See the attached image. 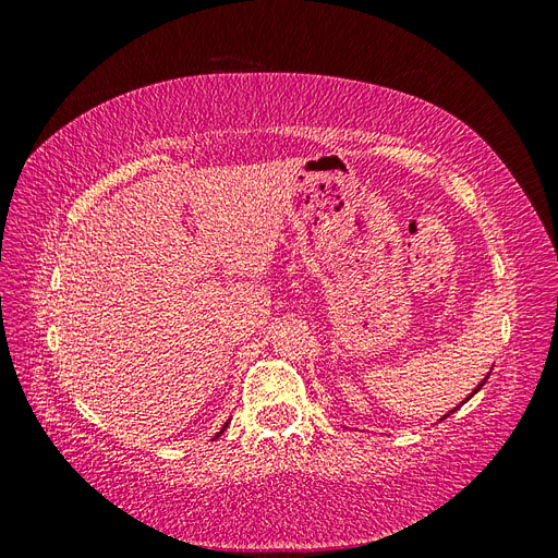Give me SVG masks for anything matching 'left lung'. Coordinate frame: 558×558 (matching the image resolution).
I'll use <instances>...</instances> for the list:
<instances>
[{"mask_svg":"<svg viewBox=\"0 0 558 558\" xmlns=\"http://www.w3.org/2000/svg\"><path fill=\"white\" fill-rule=\"evenodd\" d=\"M488 375H492V373H488ZM488 375H486V377H484V379H482V381H480V384H477V386H475V388H472V393H470V396H468V398H465V400H463V402H461V404H465V402H468V400H470V398H472V396H475V393H477V391H480V388H482V386H484V384H486V379H488ZM461 404H459V408H461ZM459 408H453V410H449V412H447V414H445V416H442V418H440V421H445V418H447V416H451V414H453V412H456V410H459Z\"/></svg>","mask_w":558,"mask_h":558,"instance_id":"8db88e82","label":"left lung"}]
</instances>
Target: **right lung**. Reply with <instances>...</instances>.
<instances>
[{
    "label": "right lung",
    "instance_id": "1",
    "mask_svg": "<svg viewBox=\"0 0 558 558\" xmlns=\"http://www.w3.org/2000/svg\"><path fill=\"white\" fill-rule=\"evenodd\" d=\"M226 428H228V421H226V424H223V428H221V430H218V433H216V435H214V440H216V437H221V435H223V430H226Z\"/></svg>",
    "mask_w": 558,
    "mask_h": 558
}]
</instances>
